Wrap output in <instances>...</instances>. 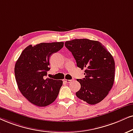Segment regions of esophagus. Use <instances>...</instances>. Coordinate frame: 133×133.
I'll return each mask as SVG.
<instances>
[{
	"label": "esophagus",
	"instance_id": "esophagus-1",
	"mask_svg": "<svg viewBox=\"0 0 133 133\" xmlns=\"http://www.w3.org/2000/svg\"><path fill=\"white\" fill-rule=\"evenodd\" d=\"M74 80H67V79H64V82H65V83H71V82L73 81Z\"/></svg>",
	"mask_w": 133,
	"mask_h": 133
}]
</instances>
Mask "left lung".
Returning <instances> with one entry per match:
<instances>
[{
  "label": "left lung",
  "mask_w": 133,
  "mask_h": 133,
  "mask_svg": "<svg viewBox=\"0 0 133 133\" xmlns=\"http://www.w3.org/2000/svg\"><path fill=\"white\" fill-rule=\"evenodd\" d=\"M77 67L85 69V77L77 79L81 87L76 96L89 104L100 102L111 90L115 78V61L105 46L98 41L87 38L67 41Z\"/></svg>",
  "instance_id": "1"
}]
</instances>
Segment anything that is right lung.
Here are the masks:
<instances>
[{"label": "right lung", "instance_id": "1", "mask_svg": "<svg viewBox=\"0 0 133 133\" xmlns=\"http://www.w3.org/2000/svg\"><path fill=\"white\" fill-rule=\"evenodd\" d=\"M64 42L30 45L21 53L15 66L20 92L32 104L45 107L53 102L63 85L61 80L46 78L50 56L63 48Z\"/></svg>", "mask_w": 133, "mask_h": 133}]
</instances>
